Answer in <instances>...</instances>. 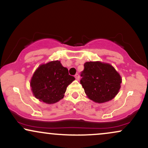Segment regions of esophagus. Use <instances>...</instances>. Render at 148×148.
Returning a JSON list of instances; mask_svg holds the SVG:
<instances>
[{"mask_svg":"<svg viewBox=\"0 0 148 148\" xmlns=\"http://www.w3.org/2000/svg\"><path fill=\"white\" fill-rule=\"evenodd\" d=\"M74 77H75V79H76V80H79V79H80L79 74H75V76H74Z\"/></svg>","mask_w":148,"mask_h":148,"instance_id":"34e87169","label":"esophagus"}]
</instances>
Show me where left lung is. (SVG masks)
<instances>
[{"mask_svg": "<svg viewBox=\"0 0 148 148\" xmlns=\"http://www.w3.org/2000/svg\"><path fill=\"white\" fill-rule=\"evenodd\" d=\"M80 83L86 95L97 103H104L115 97L120 89L121 76L114 67L99 61L86 62Z\"/></svg>", "mask_w": 148, "mask_h": 148, "instance_id": "obj_1", "label": "left lung"}]
</instances>
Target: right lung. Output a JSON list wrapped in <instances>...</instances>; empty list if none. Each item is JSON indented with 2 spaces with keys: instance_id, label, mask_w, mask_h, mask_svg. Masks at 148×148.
Wrapping results in <instances>:
<instances>
[{
  "instance_id": "obj_1",
  "label": "right lung",
  "mask_w": 148,
  "mask_h": 148,
  "mask_svg": "<svg viewBox=\"0 0 148 148\" xmlns=\"http://www.w3.org/2000/svg\"><path fill=\"white\" fill-rule=\"evenodd\" d=\"M74 80L67 68L60 61L55 60L41 64L35 70L30 80V87L37 99L51 104L63 98L67 87Z\"/></svg>"
}]
</instances>
